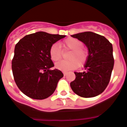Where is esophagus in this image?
Returning <instances> with one entry per match:
<instances>
[{
	"label": "esophagus",
	"instance_id": "esophagus-1",
	"mask_svg": "<svg viewBox=\"0 0 127 127\" xmlns=\"http://www.w3.org/2000/svg\"><path fill=\"white\" fill-rule=\"evenodd\" d=\"M63 74H64V76H66V73L65 72H64Z\"/></svg>",
	"mask_w": 127,
	"mask_h": 127
}]
</instances>
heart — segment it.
Here are the masks:
<instances>
[{
    "label": "heart",
    "mask_w": 127,
    "mask_h": 127,
    "mask_svg": "<svg viewBox=\"0 0 127 127\" xmlns=\"http://www.w3.org/2000/svg\"><path fill=\"white\" fill-rule=\"evenodd\" d=\"M63 46L64 49L71 50L66 61H61L56 63V67L63 72L75 70L79 66H83L88 59V51L82 47L81 41L76 38L70 37L64 41ZM49 56L53 61H57L61 58L62 50L59 45L53 44L49 49Z\"/></svg>",
    "instance_id": "1"
}]
</instances>
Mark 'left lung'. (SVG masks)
<instances>
[{"instance_id": "left-lung-1", "label": "left lung", "mask_w": 127, "mask_h": 127, "mask_svg": "<svg viewBox=\"0 0 127 127\" xmlns=\"http://www.w3.org/2000/svg\"><path fill=\"white\" fill-rule=\"evenodd\" d=\"M88 49V59L83 72H74L75 80L70 87L82 97H93L103 92L109 84L114 66L113 46L104 36L92 32L72 35Z\"/></svg>"}]
</instances>
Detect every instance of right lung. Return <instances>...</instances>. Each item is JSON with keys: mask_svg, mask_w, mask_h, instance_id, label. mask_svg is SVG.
I'll use <instances>...</instances> for the list:
<instances>
[{"mask_svg": "<svg viewBox=\"0 0 127 127\" xmlns=\"http://www.w3.org/2000/svg\"><path fill=\"white\" fill-rule=\"evenodd\" d=\"M65 37L39 32L27 35L16 45L12 70L17 86L26 95L44 99L53 94L63 74L58 69L50 70L54 64L49 49Z\"/></svg>", "mask_w": 127, "mask_h": 127, "instance_id": "1", "label": "right lung"}]
</instances>
